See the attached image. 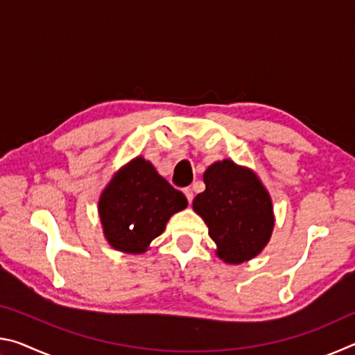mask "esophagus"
I'll use <instances>...</instances> for the list:
<instances>
[{
  "mask_svg": "<svg viewBox=\"0 0 355 355\" xmlns=\"http://www.w3.org/2000/svg\"><path fill=\"white\" fill-rule=\"evenodd\" d=\"M183 192H184L186 199H188V202L191 203V202H192V199H194V194H192V189H191V188H184V189H183Z\"/></svg>",
  "mask_w": 355,
  "mask_h": 355,
  "instance_id": "1",
  "label": "esophagus"
}]
</instances>
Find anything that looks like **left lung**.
<instances>
[{
	"label": "left lung",
	"instance_id": "left-lung-1",
	"mask_svg": "<svg viewBox=\"0 0 355 355\" xmlns=\"http://www.w3.org/2000/svg\"><path fill=\"white\" fill-rule=\"evenodd\" d=\"M205 191L192 202L205 220L216 254L230 264L257 257L274 228L272 200L254 172L230 159L218 161L203 173Z\"/></svg>",
	"mask_w": 355,
	"mask_h": 355
}]
</instances>
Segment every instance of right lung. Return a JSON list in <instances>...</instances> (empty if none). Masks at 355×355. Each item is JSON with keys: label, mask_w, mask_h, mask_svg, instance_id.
Instances as JSON below:
<instances>
[{"label": "right lung", "mask_w": 355, "mask_h": 355, "mask_svg": "<svg viewBox=\"0 0 355 355\" xmlns=\"http://www.w3.org/2000/svg\"><path fill=\"white\" fill-rule=\"evenodd\" d=\"M188 207L150 161L137 156L111 178L98 200L105 238L125 254H142L164 232L172 214Z\"/></svg>", "instance_id": "1"}]
</instances>
